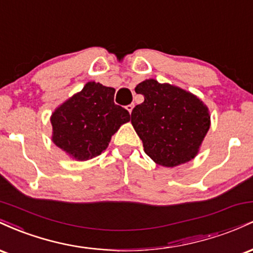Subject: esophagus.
Returning a JSON list of instances; mask_svg holds the SVG:
<instances>
[{"label":"esophagus","mask_w":253,"mask_h":253,"mask_svg":"<svg viewBox=\"0 0 253 253\" xmlns=\"http://www.w3.org/2000/svg\"><path fill=\"white\" fill-rule=\"evenodd\" d=\"M133 108H134V104H128V106H127V107H126V109H127V110H128V112H129V114H130V113H132V110H133Z\"/></svg>","instance_id":"34e87169"}]
</instances>
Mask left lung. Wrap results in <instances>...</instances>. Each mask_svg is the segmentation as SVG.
Segmentation results:
<instances>
[{"instance_id":"obj_1","label":"left lung","mask_w":253,"mask_h":253,"mask_svg":"<svg viewBox=\"0 0 253 253\" xmlns=\"http://www.w3.org/2000/svg\"><path fill=\"white\" fill-rule=\"evenodd\" d=\"M144 102L135 106L130 123L155 163L173 168L195 158L211 126L206 104L191 92L156 80L135 86Z\"/></svg>"}]
</instances>
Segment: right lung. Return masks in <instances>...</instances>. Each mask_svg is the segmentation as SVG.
<instances>
[{"label": "right lung", "instance_id": "right-lung-1", "mask_svg": "<svg viewBox=\"0 0 253 253\" xmlns=\"http://www.w3.org/2000/svg\"><path fill=\"white\" fill-rule=\"evenodd\" d=\"M115 89L88 82L52 113V141L76 161H88L108 147L129 113L114 103Z\"/></svg>", "mask_w": 253, "mask_h": 253}]
</instances>
